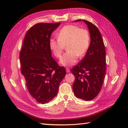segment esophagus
Returning a JSON list of instances; mask_svg holds the SVG:
<instances>
[{
  "label": "esophagus",
  "instance_id": "34e87169",
  "mask_svg": "<svg viewBox=\"0 0 128 128\" xmlns=\"http://www.w3.org/2000/svg\"><path fill=\"white\" fill-rule=\"evenodd\" d=\"M66 71L67 72H70V69L68 68H66Z\"/></svg>",
  "mask_w": 128,
  "mask_h": 128
}]
</instances>
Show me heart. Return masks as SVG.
Returning <instances> with one entry per match:
<instances>
[{
  "mask_svg": "<svg viewBox=\"0 0 128 128\" xmlns=\"http://www.w3.org/2000/svg\"><path fill=\"white\" fill-rule=\"evenodd\" d=\"M58 39H50V48L53 55L60 58L66 45V50L60 59V63L64 66L74 64L78 60V56H82L89 47L90 36L86 29L80 28L75 25H66L57 34Z\"/></svg>",
  "mask_w": 128,
  "mask_h": 128,
  "instance_id": "obj_1",
  "label": "heart"
}]
</instances>
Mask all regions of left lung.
<instances>
[{
    "label": "left lung",
    "mask_w": 128,
    "mask_h": 128,
    "mask_svg": "<svg viewBox=\"0 0 128 128\" xmlns=\"http://www.w3.org/2000/svg\"><path fill=\"white\" fill-rule=\"evenodd\" d=\"M91 37L88 52L80 62L71 69L75 79L72 90L75 96L85 100L96 97L100 91L106 72V50L99 30L94 24L85 20Z\"/></svg>",
    "instance_id": "8db88e82"
}]
</instances>
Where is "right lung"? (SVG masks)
<instances>
[{"label": "right lung", "instance_id": "1", "mask_svg": "<svg viewBox=\"0 0 128 128\" xmlns=\"http://www.w3.org/2000/svg\"><path fill=\"white\" fill-rule=\"evenodd\" d=\"M60 22L38 23L26 32L20 52L21 72L31 96L42 104L56 97L66 75L51 55L50 40Z\"/></svg>", "mask_w": 128, "mask_h": 128}]
</instances>
